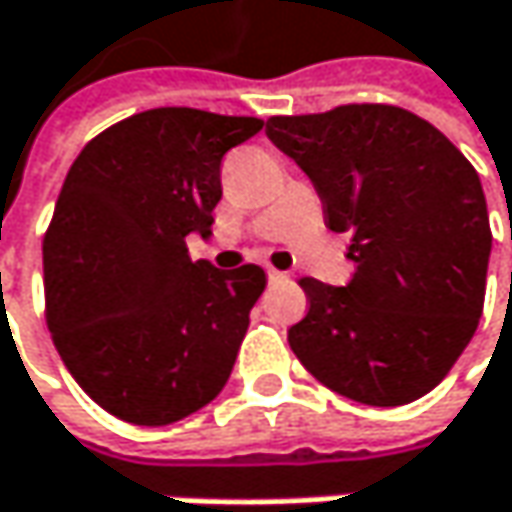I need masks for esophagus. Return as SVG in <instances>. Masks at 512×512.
<instances>
[{
    "label": "esophagus",
    "instance_id": "esophagus-1",
    "mask_svg": "<svg viewBox=\"0 0 512 512\" xmlns=\"http://www.w3.org/2000/svg\"><path fill=\"white\" fill-rule=\"evenodd\" d=\"M266 275H269V281H287V278H290L287 272H278V269H272V266L266 269Z\"/></svg>",
    "mask_w": 512,
    "mask_h": 512
}]
</instances>
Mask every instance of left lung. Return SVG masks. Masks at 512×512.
I'll use <instances>...</instances> for the list:
<instances>
[{
    "label": "left lung",
    "instance_id": "left-lung-1",
    "mask_svg": "<svg viewBox=\"0 0 512 512\" xmlns=\"http://www.w3.org/2000/svg\"><path fill=\"white\" fill-rule=\"evenodd\" d=\"M266 137L313 181L325 225L349 231L346 287L302 278L290 349L328 390L372 407L431 393L469 346L492 249L475 166L395 105L269 117ZM512 237V231H510Z\"/></svg>",
    "mask_w": 512,
    "mask_h": 512
}]
</instances>
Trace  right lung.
<instances>
[{"mask_svg":"<svg viewBox=\"0 0 512 512\" xmlns=\"http://www.w3.org/2000/svg\"><path fill=\"white\" fill-rule=\"evenodd\" d=\"M257 117L155 108L93 137L43 240L46 322L78 387L131 425H172L225 387L266 272L190 260L228 149Z\"/></svg>","mask_w":512,"mask_h":512,"instance_id":"obj_1","label":"right lung"}]
</instances>
